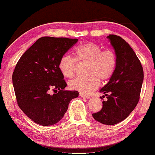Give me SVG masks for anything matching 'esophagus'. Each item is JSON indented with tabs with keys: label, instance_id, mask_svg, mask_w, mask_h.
Masks as SVG:
<instances>
[{
	"label": "esophagus",
	"instance_id": "1",
	"mask_svg": "<svg viewBox=\"0 0 155 155\" xmlns=\"http://www.w3.org/2000/svg\"><path fill=\"white\" fill-rule=\"evenodd\" d=\"M79 95H80L81 97H83V98H86V99H88V98L90 97V95L83 94V93H81V92L79 93Z\"/></svg>",
	"mask_w": 155,
	"mask_h": 155
}]
</instances>
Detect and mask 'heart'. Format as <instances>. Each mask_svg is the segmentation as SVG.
Returning <instances> with one entry per match:
<instances>
[{
  "label": "heart",
  "mask_w": 155,
  "mask_h": 155,
  "mask_svg": "<svg viewBox=\"0 0 155 155\" xmlns=\"http://www.w3.org/2000/svg\"><path fill=\"white\" fill-rule=\"evenodd\" d=\"M77 59L72 56H63L58 68L63 76L71 78L74 75L77 61L88 63L86 77H77L69 83L70 87L83 94H88L99 86L100 80L107 81L114 75L117 65V56L111 50L104 51L97 44H83L75 51Z\"/></svg>",
  "instance_id": "heart-1"
}]
</instances>
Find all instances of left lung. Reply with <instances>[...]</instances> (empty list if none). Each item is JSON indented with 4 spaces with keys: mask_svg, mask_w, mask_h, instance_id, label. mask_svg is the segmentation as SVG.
Masks as SVG:
<instances>
[{
    "mask_svg": "<svg viewBox=\"0 0 155 155\" xmlns=\"http://www.w3.org/2000/svg\"><path fill=\"white\" fill-rule=\"evenodd\" d=\"M107 38L117 56V65L114 75L100 90L107 100L103 101L102 109L92 117L103 124L114 125L126 119L138 104L143 70L136 54L124 39L114 34Z\"/></svg>",
    "mask_w": 155,
    "mask_h": 155,
    "instance_id": "1",
    "label": "left lung"
}]
</instances>
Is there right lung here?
Returning <instances> with one entry per match:
<instances>
[{
    "label": "right lung",
    "mask_w": 155,
    "mask_h": 155,
    "mask_svg": "<svg viewBox=\"0 0 155 155\" xmlns=\"http://www.w3.org/2000/svg\"><path fill=\"white\" fill-rule=\"evenodd\" d=\"M77 38L44 36L38 38L18 61L12 74L17 104L25 114L41 126H51L62 119L76 90L67 83L58 68L61 57ZM50 90L57 94H49Z\"/></svg>",
    "instance_id": "obj_1"
}]
</instances>
